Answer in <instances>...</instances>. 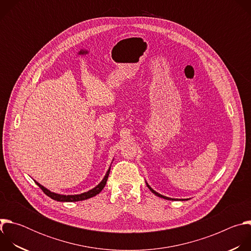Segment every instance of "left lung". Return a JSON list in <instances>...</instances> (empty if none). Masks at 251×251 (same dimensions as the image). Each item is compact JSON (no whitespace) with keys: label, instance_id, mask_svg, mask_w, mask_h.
Returning a JSON list of instances; mask_svg holds the SVG:
<instances>
[{"label":"left lung","instance_id":"1","mask_svg":"<svg viewBox=\"0 0 251 251\" xmlns=\"http://www.w3.org/2000/svg\"><path fill=\"white\" fill-rule=\"evenodd\" d=\"M146 185H147V187L149 188V190L153 193V194H155L156 196H158V197H160V198H163V199H165V200H169V201H177V200H176V199H171V198H168V197H165V196H162V195H160V194H158L156 191H154L147 183H146ZM180 201H186V200H180Z\"/></svg>","mask_w":251,"mask_h":251}]
</instances>
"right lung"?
Returning <instances> with one entry per match:
<instances>
[{
	"label": "right lung",
	"mask_w": 251,
	"mask_h": 251,
	"mask_svg": "<svg viewBox=\"0 0 251 251\" xmlns=\"http://www.w3.org/2000/svg\"><path fill=\"white\" fill-rule=\"evenodd\" d=\"M109 173H110V168L108 169V171H107L106 175L103 177V180L95 188H93L92 190H90V191H88L86 193H82L80 195H68V196L59 195V194H55V193L50 192V190L46 189L44 186H42L38 182H35V184H37L43 190V192L48 197H50V199H52L54 201H84V200L90 199V198L98 195L103 190V188L105 187L106 182H107V178H108V176H109Z\"/></svg>",
	"instance_id": "obj_1"
}]
</instances>
